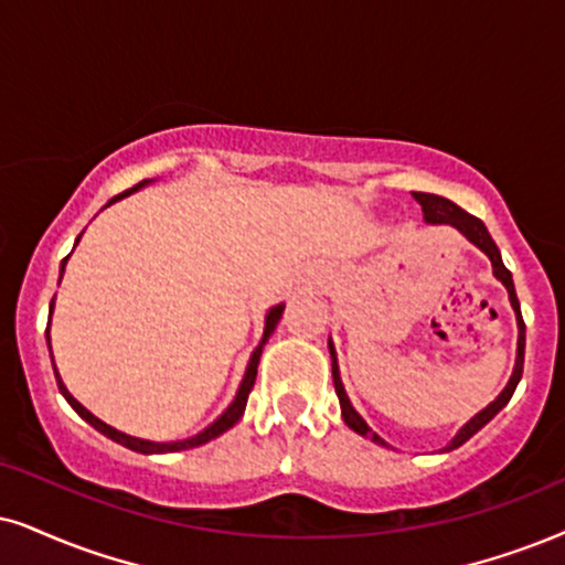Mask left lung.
I'll return each instance as SVG.
<instances>
[{
  "label": "left lung",
  "instance_id": "1",
  "mask_svg": "<svg viewBox=\"0 0 565 565\" xmlns=\"http://www.w3.org/2000/svg\"><path fill=\"white\" fill-rule=\"evenodd\" d=\"M414 200H417L419 205H423V213H425V224H446V226H454L456 232H461L463 237L472 242L475 247H480L484 255H488L490 263H492V276L498 278V281L503 284L505 291H509V299H511V307L513 312H516V326H519V347H516V365H513V373L509 377V383H505V388L501 394L495 396V402H490L484 406L482 412H477L472 419H469L467 425L461 427L459 433L454 435L451 443H448L443 451H454V448H459L461 443H467L469 438L477 430H482L484 425L490 423L492 417H495L498 412L503 409L505 404L511 402L513 391H516V385L521 381V373H524V344H526V326H524V318H521V307H519V297H516V289H513V278H511V270L503 266V258H501V249H498L495 242H492L488 226L482 224L480 218L472 216V213H467L459 205L451 203V200L440 198V195H430V192H414ZM328 352H331V370H333V385H335V396H339V404H341V417H344V423L352 427L354 433H360L362 438H370L377 446H388L381 435L373 433V427H370L365 419L360 417V412L354 409L352 402H349L347 391H344V383H341V373H339V360H335V347L333 341L328 339Z\"/></svg>",
  "mask_w": 565,
  "mask_h": 565
}]
</instances>
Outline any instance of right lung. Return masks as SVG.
I'll list each match as a JSON object with an SVG mask.
<instances>
[{"mask_svg":"<svg viewBox=\"0 0 565 565\" xmlns=\"http://www.w3.org/2000/svg\"><path fill=\"white\" fill-rule=\"evenodd\" d=\"M153 180H142L140 184H135V188H130L127 192H122V195H117V198H111L109 203L106 205H111V203H117V200H122V198H127V195H132V192H138V190H142L146 188V184H151ZM104 205V209H106ZM81 237H83V232H81ZM81 237L75 239V245L77 242H81ZM73 255V253H70ZM70 255L67 258L62 260V266H60V281H62V274H64V266H67V260H70ZM54 299H56V295H54ZM54 299H52V305H49V326H52V312H54ZM281 312H284V302L281 305H276V307H270V310L266 312V328H263V339H260V344L255 347V352L249 354V362H247V370H245V377H242V383H239V388H237V396H234V402L226 406L224 412L218 414L216 419H213V423L205 427V430H200L198 435H190V438H184V440H167V443H159V440H146V438H135V435H127V433H122V430H117V427H111V425H106L104 419H98L96 414H90L88 409H85V406L77 402V398L70 394L67 391V385L62 383V377H60V373H56V365H54V375H56V385H60V394L67 398V404L73 406V409L81 414V417L85 419V423H88L90 427H96L98 433H104L106 438H111L114 443H119V446H125V448H130V451H138V454H177V451H188V448H198V446H203V443H209V440H213V438H218L221 433H226L230 430V427H234L239 423V417L242 414H245V406H247V396H249V391H253V385H255V375H258V362H260V354H263V347H266V341L270 339V333L276 331V326H278V320H281ZM49 326H46V344H49V354H52V339H49ZM54 360V356H52Z\"/></svg>","mask_w":565,"mask_h":565,"instance_id":"right-lung-1","label":"right lung"}]
</instances>
